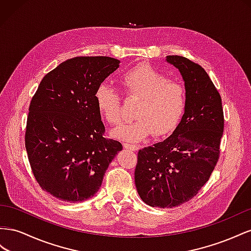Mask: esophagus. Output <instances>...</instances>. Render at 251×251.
<instances>
[{"mask_svg":"<svg viewBox=\"0 0 251 251\" xmlns=\"http://www.w3.org/2000/svg\"><path fill=\"white\" fill-rule=\"evenodd\" d=\"M123 145L126 149H129V150H131V151H135V150H138V146L130 144V143H124Z\"/></svg>","mask_w":251,"mask_h":251,"instance_id":"obj_1","label":"esophagus"}]
</instances>
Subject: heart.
<instances>
[{"label":"heart","mask_w":251,"mask_h":251,"mask_svg":"<svg viewBox=\"0 0 251 251\" xmlns=\"http://www.w3.org/2000/svg\"><path fill=\"white\" fill-rule=\"evenodd\" d=\"M126 94L140 99L134 110V121L113 129L114 138L128 143L145 140L150 134L167 137L180 123L187 104L184 86L150 65L129 69L122 77ZM120 91L107 82L100 84L95 92L99 113L111 125L122 119Z\"/></svg>","instance_id":"heart-1"}]
</instances>
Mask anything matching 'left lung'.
I'll return each mask as SVG.
<instances>
[{"label": "left lung", "mask_w": 251, "mask_h": 251, "mask_svg": "<svg viewBox=\"0 0 251 251\" xmlns=\"http://www.w3.org/2000/svg\"><path fill=\"white\" fill-rule=\"evenodd\" d=\"M180 71L187 104L169 138L138 152L134 182L147 205L173 208L192 199L216 167L224 130L222 99L205 69L180 55H167Z\"/></svg>", "instance_id": "left-lung-1"}]
</instances>
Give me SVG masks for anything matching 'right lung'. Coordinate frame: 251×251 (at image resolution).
Returning <instances> with one entry per match:
<instances>
[{
	"label": "right lung",
	"mask_w": 251,
	"mask_h": 251,
	"mask_svg": "<svg viewBox=\"0 0 251 251\" xmlns=\"http://www.w3.org/2000/svg\"><path fill=\"white\" fill-rule=\"evenodd\" d=\"M109 56H76L41 81L31 99L25 147L35 180L64 202H83L100 189L121 143L104 138L95 92L119 68Z\"/></svg>",
	"instance_id": "add662e5"
}]
</instances>
